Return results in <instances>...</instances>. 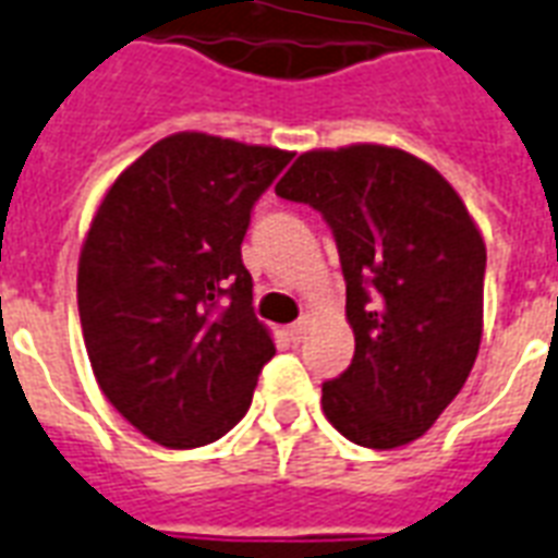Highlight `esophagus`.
<instances>
[{
	"label": "esophagus",
	"mask_w": 558,
	"mask_h": 558,
	"mask_svg": "<svg viewBox=\"0 0 558 558\" xmlns=\"http://www.w3.org/2000/svg\"><path fill=\"white\" fill-rule=\"evenodd\" d=\"M307 331H311V316H301L299 322H292L290 325V333L295 337V340H301Z\"/></svg>",
	"instance_id": "1"
}]
</instances>
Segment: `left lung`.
Instances as JSON below:
<instances>
[{
  "label": "left lung",
  "mask_w": 558,
  "mask_h": 558,
  "mask_svg": "<svg viewBox=\"0 0 558 558\" xmlns=\"http://www.w3.org/2000/svg\"><path fill=\"white\" fill-rule=\"evenodd\" d=\"M275 192L331 227L354 331L322 411L357 447H405L468 381L482 342L485 242L452 185L384 144L307 150Z\"/></svg>",
  "instance_id": "8db88e82"
}]
</instances>
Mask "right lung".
<instances>
[{"label":"right lung","mask_w":558,"mask_h":558,"mask_svg":"<svg viewBox=\"0 0 558 558\" xmlns=\"http://www.w3.org/2000/svg\"><path fill=\"white\" fill-rule=\"evenodd\" d=\"M292 153L177 132L102 197L80 254V319L102 396L171 449L213 444L251 408L275 342L242 263L251 209Z\"/></svg>","instance_id":"1"}]
</instances>
